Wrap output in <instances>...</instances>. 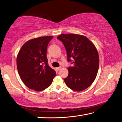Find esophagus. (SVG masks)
Listing matches in <instances>:
<instances>
[{"label":"esophagus","mask_w":122,"mask_h":122,"mask_svg":"<svg viewBox=\"0 0 122 122\" xmlns=\"http://www.w3.org/2000/svg\"><path fill=\"white\" fill-rule=\"evenodd\" d=\"M61 69V66H60V67H59V68H56V70H58V71H59V70H60Z\"/></svg>","instance_id":"esophagus-1"}]
</instances>
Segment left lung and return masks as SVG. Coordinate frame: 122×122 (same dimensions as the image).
Segmentation results:
<instances>
[{
    "mask_svg": "<svg viewBox=\"0 0 122 122\" xmlns=\"http://www.w3.org/2000/svg\"><path fill=\"white\" fill-rule=\"evenodd\" d=\"M57 39L65 47L68 62L69 75L64 79L66 86L74 91L87 89L94 82L99 68V59L94 44L85 36L62 34Z\"/></svg>",
    "mask_w": 122,
    "mask_h": 122,
    "instance_id": "left-lung-1",
    "label": "left lung"
}]
</instances>
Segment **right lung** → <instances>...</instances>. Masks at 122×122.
I'll use <instances>...</instances> for the list:
<instances>
[{
    "label": "right lung",
    "instance_id": "1",
    "mask_svg": "<svg viewBox=\"0 0 122 122\" xmlns=\"http://www.w3.org/2000/svg\"><path fill=\"white\" fill-rule=\"evenodd\" d=\"M52 36L40 37L28 41L17 57V67L24 83L35 91H42L53 81L56 72L50 68L46 56L47 45Z\"/></svg>",
    "mask_w": 122,
    "mask_h": 122
}]
</instances>
